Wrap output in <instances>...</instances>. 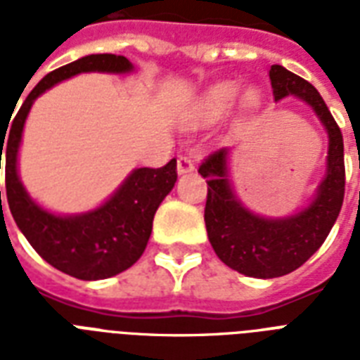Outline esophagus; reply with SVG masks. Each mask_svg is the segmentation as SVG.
I'll list each match as a JSON object with an SVG mask.
<instances>
[{
  "mask_svg": "<svg viewBox=\"0 0 360 360\" xmlns=\"http://www.w3.org/2000/svg\"><path fill=\"white\" fill-rule=\"evenodd\" d=\"M194 172V162L188 157H179L177 158V174H191Z\"/></svg>",
  "mask_w": 360,
  "mask_h": 360,
  "instance_id": "obj_1",
  "label": "esophagus"
}]
</instances>
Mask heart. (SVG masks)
<instances>
[{
  "instance_id": "obj_1",
  "label": "heart",
  "mask_w": 360,
  "mask_h": 360,
  "mask_svg": "<svg viewBox=\"0 0 360 360\" xmlns=\"http://www.w3.org/2000/svg\"><path fill=\"white\" fill-rule=\"evenodd\" d=\"M240 93V86L237 82H220L214 84L213 87H209L205 95L200 98V103L196 104L194 110V117L200 123H214V121L222 120L236 104L237 97ZM240 104L245 110H256L259 106V95L254 89L243 93L240 97Z\"/></svg>"
}]
</instances>
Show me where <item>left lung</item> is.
<instances>
[{
    "label": "left lung",
    "instance_id": "obj_1",
    "mask_svg": "<svg viewBox=\"0 0 360 360\" xmlns=\"http://www.w3.org/2000/svg\"><path fill=\"white\" fill-rule=\"evenodd\" d=\"M274 101L295 95L310 104L329 134L327 174L312 203L285 219H265L243 207L228 179V149L209 155L198 172L207 179L205 228L217 256L254 278H276L295 271L323 245L340 214L346 191L344 138L318 89L282 65L269 70Z\"/></svg>",
    "mask_w": 360,
    "mask_h": 360
}]
</instances>
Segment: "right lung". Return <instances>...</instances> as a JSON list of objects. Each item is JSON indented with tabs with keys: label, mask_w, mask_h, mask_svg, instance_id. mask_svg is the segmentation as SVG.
Wrapping results in <instances>:
<instances>
[{
	"label": "right lung",
	"mask_w": 360,
	"mask_h": 360,
	"mask_svg": "<svg viewBox=\"0 0 360 360\" xmlns=\"http://www.w3.org/2000/svg\"><path fill=\"white\" fill-rule=\"evenodd\" d=\"M93 70L123 75L132 70V63L115 53H91L52 70L25 97L14 121L8 124V136H5L7 130L0 132V164L5 153V188L14 222L44 262L80 280L110 278L140 259L151 236L153 217L177 181L175 158L162 168H138L108 202L95 211L75 217L48 213L27 196L20 183L16 162L31 104L58 82Z\"/></svg>",
	"instance_id": "obj_1"
}]
</instances>
